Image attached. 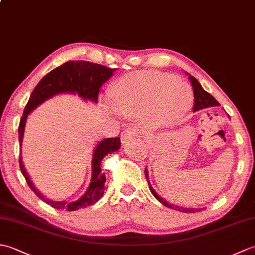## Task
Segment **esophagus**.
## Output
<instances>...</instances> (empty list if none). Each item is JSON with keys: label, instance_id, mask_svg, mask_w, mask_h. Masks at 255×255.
<instances>
[{"label": "esophagus", "instance_id": "obj_1", "mask_svg": "<svg viewBox=\"0 0 255 255\" xmlns=\"http://www.w3.org/2000/svg\"><path fill=\"white\" fill-rule=\"evenodd\" d=\"M139 136L138 130H136L134 128H128L122 133V142L124 144H126L129 140H131L133 137Z\"/></svg>", "mask_w": 255, "mask_h": 255}]
</instances>
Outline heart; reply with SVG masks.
<instances>
[{
    "label": "heart",
    "instance_id": "heart-1",
    "mask_svg": "<svg viewBox=\"0 0 255 255\" xmlns=\"http://www.w3.org/2000/svg\"><path fill=\"white\" fill-rule=\"evenodd\" d=\"M112 103L125 117L147 114L150 128L174 126L191 105L193 93L189 86L173 75L158 71L127 74L112 91Z\"/></svg>",
    "mask_w": 255,
    "mask_h": 255
}]
</instances>
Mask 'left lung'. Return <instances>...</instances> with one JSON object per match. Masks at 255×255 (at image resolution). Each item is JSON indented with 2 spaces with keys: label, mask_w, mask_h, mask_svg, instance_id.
<instances>
[{
  "label": "left lung",
  "mask_w": 255,
  "mask_h": 255,
  "mask_svg": "<svg viewBox=\"0 0 255 255\" xmlns=\"http://www.w3.org/2000/svg\"><path fill=\"white\" fill-rule=\"evenodd\" d=\"M189 75V74H188ZM189 80H191V84L193 86V92H194V107H193V112H196L199 110H204V108H207V107H213V106H219V103L217 102V100L215 99L213 95H210L208 92H206L203 88L202 85L199 84L198 81L195 79L192 75H189ZM144 174H145V178H147V182L149 184V188L151 193H152L153 196L159 200L161 204H163L164 206L169 208H173L175 210L178 211H183V213H186V214H192V213H196V211L202 210L200 208H184V207H178V206H175L173 204H167L166 200H164L162 197H160L158 194L155 193L154 189L151 186V184L149 182V174H148V171L147 169L144 170Z\"/></svg>",
  "instance_id": "left-lung-1"
}]
</instances>
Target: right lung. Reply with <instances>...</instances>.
Returning a JSON list of instances; mask_svg holds the SVG:
<instances>
[{
  "label": "right lung",
  "mask_w": 255,
  "mask_h": 255,
  "mask_svg": "<svg viewBox=\"0 0 255 255\" xmlns=\"http://www.w3.org/2000/svg\"><path fill=\"white\" fill-rule=\"evenodd\" d=\"M115 70L116 69L107 68L105 66H102V64L78 60L68 61L46 74L32 91L29 100L26 104L23 116L20 118L18 126L19 147H21V142H23L27 116L37 106H39L45 101L51 99L52 96L60 93L78 94L83 100H89L96 103L101 86L112 77ZM119 148H121V139H119V137L106 138L102 140L100 143H97L96 148L94 149L93 160H92V178L90 186L83 196H81L75 202H63V200L62 202H56V200L46 198L30 181L24 167L23 161H21V156H19V166L21 174L24 175L27 184L38 197L56 209L73 211L95 204L103 196L106 177L105 173H102L101 162L105 155L119 150Z\"/></svg>",
  "instance_id": "right-lung-1"
}]
</instances>
